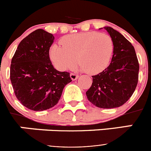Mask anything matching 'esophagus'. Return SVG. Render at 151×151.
I'll return each mask as SVG.
<instances>
[{
    "instance_id": "obj_1",
    "label": "esophagus",
    "mask_w": 151,
    "mask_h": 151,
    "mask_svg": "<svg viewBox=\"0 0 151 151\" xmlns=\"http://www.w3.org/2000/svg\"><path fill=\"white\" fill-rule=\"evenodd\" d=\"M70 78H71L72 80H76L77 78H78V76L76 74H74V73H70Z\"/></svg>"
}]
</instances>
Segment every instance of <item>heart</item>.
<instances>
[{
    "label": "heart",
    "instance_id": "b5f03b06",
    "mask_svg": "<svg viewBox=\"0 0 151 151\" xmlns=\"http://www.w3.org/2000/svg\"><path fill=\"white\" fill-rule=\"evenodd\" d=\"M61 45L54 44L50 50V57L57 69L66 71L74 66L78 59V69L97 74L106 69L111 60L113 43L104 33L87 32L66 35Z\"/></svg>",
    "mask_w": 151,
    "mask_h": 151
}]
</instances>
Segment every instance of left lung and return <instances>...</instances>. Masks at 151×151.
Instances as JSON below:
<instances>
[{
	"label": "left lung",
	"mask_w": 151,
	"mask_h": 151,
	"mask_svg": "<svg viewBox=\"0 0 151 151\" xmlns=\"http://www.w3.org/2000/svg\"><path fill=\"white\" fill-rule=\"evenodd\" d=\"M113 43V55L107 68L93 76V82L86 91L94 106L110 109L119 107L132 97L138 82L139 63L132 45L111 27H104Z\"/></svg>",
	"instance_id": "obj_1"
}]
</instances>
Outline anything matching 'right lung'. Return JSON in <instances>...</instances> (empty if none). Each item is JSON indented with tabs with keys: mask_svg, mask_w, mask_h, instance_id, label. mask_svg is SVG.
<instances>
[{
	"mask_svg": "<svg viewBox=\"0 0 151 151\" xmlns=\"http://www.w3.org/2000/svg\"><path fill=\"white\" fill-rule=\"evenodd\" d=\"M54 36L37 29L19 44L10 65V81L17 99L35 111L53 107L60 99L64 87L72 82L69 73L54 67L49 50Z\"/></svg>",
	"mask_w": 151,
	"mask_h": 151,
	"instance_id": "1",
	"label": "right lung"
}]
</instances>
